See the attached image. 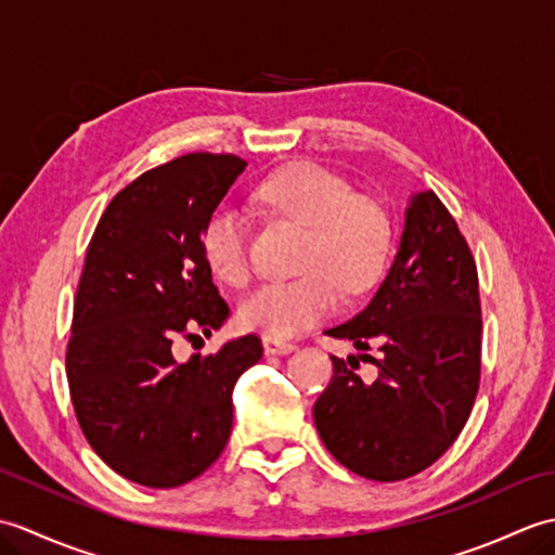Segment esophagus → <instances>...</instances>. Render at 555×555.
Returning a JSON list of instances; mask_svg holds the SVG:
<instances>
[{
    "instance_id": "1",
    "label": "esophagus",
    "mask_w": 555,
    "mask_h": 555,
    "mask_svg": "<svg viewBox=\"0 0 555 555\" xmlns=\"http://www.w3.org/2000/svg\"><path fill=\"white\" fill-rule=\"evenodd\" d=\"M262 344H264L267 356H288V352L296 350V344H291V340H284V338H276V336H264Z\"/></svg>"
}]
</instances>
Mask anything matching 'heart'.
I'll use <instances>...</instances> for the list:
<instances>
[{
    "mask_svg": "<svg viewBox=\"0 0 555 555\" xmlns=\"http://www.w3.org/2000/svg\"><path fill=\"white\" fill-rule=\"evenodd\" d=\"M262 203L308 229L298 279L259 284L241 308L247 328L293 336L332 317L348 293L372 286L391 253V219L367 195L352 193L350 183L320 164H293L271 173L257 188ZM203 257L223 284L243 286L250 279V235L241 209L219 205L199 235Z\"/></svg>",
    "mask_w": 555,
    "mask_h": 555,
    "instance_id": "obj_1",
    "label": "heart"
}]
</instances>
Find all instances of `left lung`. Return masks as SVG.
I'll return each instance as SVG.
<instances>
[{
  "mask_svg": "<svg viewBox=\"0 0 555 555\" xmlns=\"http://www.w3.org/2000/svg\"><path fill=\"white\" fill-rule=\"evenodd\" d=\"M379 370L332 356L314 403L326 451L364 479L398 481L434 465L463 431L481 376V305L473 250L431 191L412 195L391 269L367 308L326 328ZM364 360V356H360Z\"/></svg>",
  "mask_w": 555,
  "mask_h": 555,
  "instance_id": "1",
  "label": "left lung"
}]
</instances>
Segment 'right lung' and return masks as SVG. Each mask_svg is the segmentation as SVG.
Masks as SVG:
<instances>
[{
  "label": "right lung",
  "mask_w": 555,
  "mask_h": 555,
  "mask_svg": "<svg viewBox=\"0 0 555 555\" xmlns=\"http://www.w3.org/2000/svg\"><path fill=\"white\" fill-rule=\"evenodd\" d=\"M247 162L193 152L140 173L92 233L66 346L70 403L114 473L152 489L199 477L233 427V386L262 358L255 334L176 358L195 328L229 320L199 247L211 211Z\"/></svg>",
  "instance_id": "right-lung-1"
}]
</instances>
